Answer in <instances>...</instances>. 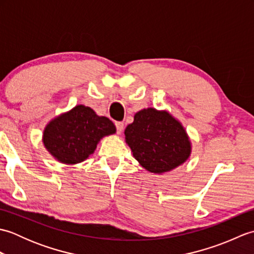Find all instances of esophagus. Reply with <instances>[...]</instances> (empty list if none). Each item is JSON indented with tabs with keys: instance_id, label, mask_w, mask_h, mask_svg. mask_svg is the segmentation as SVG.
<instances>
[{
	"instance_id": "1",
	"label": "esophagus",
	"mask_w": 254,
	"mask_h": 254,
	"mask_svg": "<svg viewBox=\"0 0 254 254\" xmlns=\"http://www.w3.org/2000/svg\"><path fill=\"white\" fill-rule=\"evenodd\" d=\"M116 127H117V131H118L119 134L122 133L123 128H124V123H123V122H120V121L116 122Z\"/></svg>"
}]
</instances>
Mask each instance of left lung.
Listing matches in <instances>:
<instances>
[{
	"mask_svg": "<svg viewBox=\"0 0 254 254\" xmlns=\"http://www.w3.org/2000/svg\"><path fill=\"white\" fill-rule=\"evenodd\" d=\"M126 142L144 169L161 175L185 164L192 152L186 128L166 110H139L126 131Z\"/></svg>",
	"mask_w": 254,
	"mask_h": 254,
	"instance_id": "obj_1",
	"label": "left lung"
}]
</instances>
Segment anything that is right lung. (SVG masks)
Here are the masks:
<instances>
[{
    "mask_svg": "<svg viewBox=\"0 0 254 254\" xmlns=\"http://www.w3.org/2000/svg\"><path fill=\"white\" fill-rule=\"evenodd\" d=\"M107 117L97 116L90 107L77 105L47 124L42 142L53 157L64 165H76L95 152L105 136L116 133Z\"/></svg>",
    "mask_w": 254,
    "mask_h": 254,
    "instance_id": "obj_1",
    "label": "right lung"
}]
</instances>
